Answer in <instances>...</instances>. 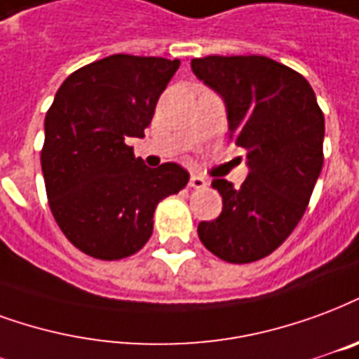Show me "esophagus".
Masks as SVG:
<instances>
[{
    "label": "esophagus",
    "instance_id": "34e87169",
    "mask_svg": "<svg viewBox=\"0 0 359 359\" xmlns=\"http://www.w3.org/2000/svg\"><path fill=\"white\" fill-rule=\"evenodd\" d=\"M188 184H190V187H192V188H196V190H200V188H205L207 184H209V182H207V180L203 179V177H200V175H192V177H190V182H188Z\"/></svg>",
    "mask_w": 359,
    "mask_h": 359
}]
</instances>
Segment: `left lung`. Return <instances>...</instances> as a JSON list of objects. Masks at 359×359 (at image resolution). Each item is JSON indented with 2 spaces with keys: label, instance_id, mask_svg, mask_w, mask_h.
I'll return each instance as SVG.
<instances>
[{
  "label": "left lung",
  "instance_id": "left-lung-1",
  "mask_svg": "<svg viewBox=\"0 0 359 359\" xmlns=\"http://www.w3.org/2000/svg\"><path fill=\"white\" fill-rule=\"evenodd\" d=\"M196 78L226 106L228 131L247 150L241 188L215 179L222 213L198 224L201 243L233 264L259 261L287 240L323 165L325 119L299 72L266 57L194 58Z\"/></svg>",
  "mask_w": 359,
  "mask_h": 359
}]
</instances>
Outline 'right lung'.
Listing matches in <instances>:
<instances>
[{"label":"right lung","mask_w":359,"mask_h":359,"mask_svg":"<svg viewBox=\"0 0 359 359\" xmlns=\"http://www.w3.org/2000/svg\"><path fill=\"white\" fill-rule=\"evenodd\" d=\"M180 60L112 55L58 87L45 116L41 171L53 217L79 251L100 261L137 253L150 240L159 201L187 187L179 163L150 169L129 137H144Z\"/></svg>","instance_id":"obj_1"}]
</instances>
